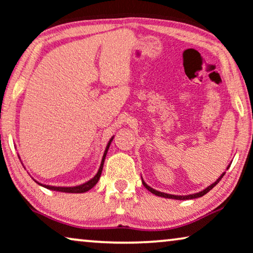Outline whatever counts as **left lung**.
<instances>
[{
    "instance_id": "obj_1",
    "label": "left lung",
    "mask_w": 253,
    "mask_h": 253,
    "mask_svg": "<svg viewBox=\"0 0 253 253\" xmlns=\"http://www.w3.org/2000/svg\"><path fill=\"white\" fill-rule=\"evenodd\" d=\"M229 166H230V164L228 165V167H227V169H229ZM226 174V172H223L221 175H220L218 179H216V181L214 183H212L211 186H209L208 188H205L204 190H202V191H199V193H196V194H191V195H186V196H179V195H170V194H166V193H162V191H158V190H156V189H154V188H151L150 186H148L147 183L144 182V180L142 179V183H143V186L147 188V189L150 191V193H152V194H155L156 196H159V197H164V198H172V199H179V201H186V199H194V198H198V197H202V196H204L205 194H208L210 190L212 189L213 187L214 186H216V184L219 183V181L222 179L223 177V175H225Z\"/></svg>"
}]
</instances>
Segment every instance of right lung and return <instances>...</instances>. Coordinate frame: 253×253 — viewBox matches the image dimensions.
I'll use <instances>...</instances> for the list:
<instances>
[{
  "label": "right lung",
  "mask_w": 253,
  "mask_h": 253,
  "mask_svg": "<svg viewBox=\"0 0 253 253\" xmlns=\"http://www.w3.org/2000/svg\"><path fill=\"white\" fill-rule=\"evenodd\" d=\"M113 140V136L110 138V141L108 142V144H106V148H105V151H104V155H103V158H102V162H101V165H99V169L97 170V173H96V175L94 177H91L90 180H88L87 182H84L83 184H79V186H74V187H56V186H49V184H43V183H40L38 182V181H35L38 184H40V186L47 188V189H50V190H55V191H60V193H70V194H81V193H86V191L90 190L92 187L95 186L96 183L98 182L99 177H101V174H102V169H103V165H104V161H105V157H106V154H108V150H109V147L110 144H111V142ZM19 157V156H18ZM20 159V157H19Z\"/></svg>",
  "instance_id": "obj_1"
}]
</instances>
